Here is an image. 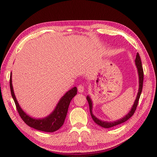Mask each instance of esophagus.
<instances>
[{"label": "esophagus", "mask_w": 157, "mask_h": 157, "mask_svg": "<svg viewBox=\"0 0 157 157\" xmlns=\"http://www.w3.org/2000/svg\"><path fill=\"white\" fill-rule=\"evenodd\" d=\"M78 90L79 92H83L84 91V86L83 85H79L78 87Z\"/></svg>", "instance_id": "1"}]
</instances>
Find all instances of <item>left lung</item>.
Wrapping results in <instances>:
<instances>
[{"instance_id":"1","label":"left lung","mask_w":157,"mask_h":157,"mask_svg":"<svg viewBox=\"0 0 157 157\" xmlns=\"http://www.w3.org/2000/svg\"><path fill=\"white\" fill-rule=\"evenodd\" d=\"M135 64L136 66V68H137V70H138V78H139L138 92L137 96H136L135 101L134 102V105H133L132 106L131 110L129 111L128 114L125 115L121 119L116 120V121H102V120H101L100 119L97 118L94 114H93V113H92L93 105H92V101L91 98L90 97V96H88V95L86 96V98H87V101H88V104H89L90 112V115H91L92 118L93 120H94V121L96 123V124L102 127V128H112V127H114V126L121 124V123L125 122L127 120H128L130 117H132L133 115H134V113L136 109V107H137L140 97L142 90V87H143V79H144V72H143V68H142V65L140 56L138 52H137V54H136V59H135Z\"/></svg>"}]
</instances>
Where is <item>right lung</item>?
Segmentation results:
<instances>
[{"label":"right lung","instance_id":"right-lung-1","mask_svg":"<svg viewBox=\"0 0 157 157\" xmlns=\"http://www.w3.org/2000/svg\"><path fill=\"white\" fill-rule=\"evenodd\" d=\"M10 89H11V96L14 101L17 109L21 118L26 124L32 128L45 132H54L61 128L64 123L67 113L70 102L72 98L77 94L76 87H73L68 92H67L59 100L55 109L48 116L43 118H34L28 115L19 106L18 101H17L14 90L12 85V73L10 76Z\"/></svg>","mask_w":157,"mask_h":157}]
</instances>
